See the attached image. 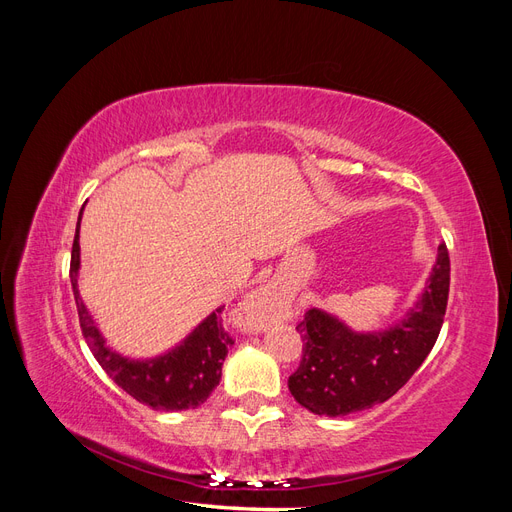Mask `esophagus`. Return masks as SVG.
<instances>
[{"label":"esophagus","instance_id":"1","mask_svg":"<svg viewBox=\"0 0 512 512\" xmlns=\"http://www.w3.org/2000/svg\"><path fill=\"white\" fill-rule=\"evenodd\" d=\"M284 303V292L275 282H267L265 286H260L250 301L245 305V316L250 320V324H260L262 320H267L277 314V309Z\"/></svg>","mask_w":512,"mask_h":512}]
</instances>
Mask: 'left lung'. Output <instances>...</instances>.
Wrapping results in <instances>:
<instances>
[{"mask_svg":"<svg viewBox=\"0 0 512 512\" xmlns=\"http://www.w3.org/2000/svg\"><path fill=\"white\" fill-rule=\"evenodd\" d=\"M448 286L451 258L446 243H440L425 292L408 316L391 329L354 333L322 309H307L297 324L303 356L288 378L292 397L309 412L324 416H346L391 399L436 344L446 314Z\"/></svg>","mask_w":512,"mask_h":512,"instance_id":"left-lung-1","label":"left lung"}]
</instances>
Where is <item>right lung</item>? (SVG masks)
I'll return each instance as SVG.
<instances>
[{"label":"right lung","mask_w":512,"mask_h":512,"mask_svg":"<svg viewBox=\"0 0 512 512\" xmlns=\"http://www.w3.org/2000/svg\"><path fill=\"white\" fill-rule=\"evenodd\" d=\"M83 215V209H81ZM81 215L76 222V235L72 243L70 258V282L74 290L76 309H79L81 331L89 350L94 352L96 361L113 378L117 386L132 395L136 401L164 412L190 410L205 404L207 397L222 378V363L235 339L224 331L222 312L218 307L211 316H207L198 327L183 339V344L170 350L158 359L132 361L113 352L106 346L100 335L94 318L89 316L87 307L79 294V267H81V245H79V226Z\"/></svg>","instance_id":"obj_1"}]
</instances>
